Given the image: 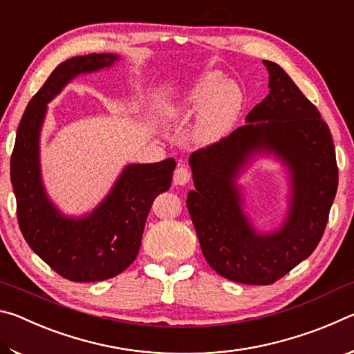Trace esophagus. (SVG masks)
<instances>
[{
  "instance_id": "34e87169",
  "label": "esophagus",
  "mask_w": 354,
  "mask_h": 354,
  "mask_svg": "<svg viewBox=\"0 0 354 354\" xmlns=\"http://www.w3.org/2000/svg\"><path fill=\"white\" fill-rule=\"evenodd\" d=\"M192 173L189 171V169H185L184 165H178V169L175 170V176H173V183L176 185H184L190 181Z\"/></svg>"
}]
</instances>
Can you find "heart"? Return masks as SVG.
Masks as SVG:
<instances>
[{"instance_id":"1","label":"heart","mask_w":354,"mask_h":354,"mask_svg":"<svg viewBox=\"0 0 354 354\" xmlns=\"http://www.w3.org/2000/svg\"><path fill=\"white\" fill-rule=\"evenodd\" d=\"M245 106L243 88L234 81L206 73L184 88L178 100L167 107L170 118L187 120L198 112L190 139L195 145L209 147L231 133Z\"/></svg>"}]
</instances>
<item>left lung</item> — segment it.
Listing matches in <instances>:
<instances>
[{
	"mask_svg": "<svg viewBox=\"0 0 354 354\" xmlns=\"http://www.w3.org/2000/svg\"><path fill=\"white\" fill-rule=\"evenodd\" d=\"M270 93L247 124L190 154L195 190L187 209L206 261L226 279L267 286L283 278L317 248L337 192L339 170L331 133L320 112L278 64L263 61ZM274 152L291 171L292 198L278 232H256L241 211L238 171L254 152Z\"/></svg>",
	"mask_w": 354,
	"mask_h": 354,
	"instance_id": "left-lung-1",
	"label": "left lung"
}]
</instances>
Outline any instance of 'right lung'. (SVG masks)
<instances>
[{
	"mask_svg": "<svg viewBox=\"0 0 354 354\" xmlns=\"http://www.w3.org/2000/svg\"><path fill=\"white\" fill-rule=\"evenodd\" d=\"M117 61L115 55L92 53L59 64L29 101L10 158V181L23 237L53 270L75 283L113 278L134 262L149 209L156 196L170 189L176 167L173 158L128 165L100 206L81 218L65 217L46 196L39 162L46 104L77 75L107 68Z\"/></svg>",
	"mask_w": 354,
	"mask_h": 354,
	"instance_id": "obj_1",
	"label": "right lung"
}]
</instances>
